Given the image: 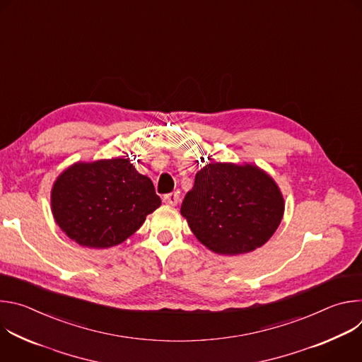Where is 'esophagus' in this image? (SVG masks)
<instances>
[{
    "label": "esophagus",
    "instance_id": "esophagus-1",
    "mask_svg": "<svg viewBox=\"0 0 362 362\" xmlns=\"http://www.w3.org/2000/svg\"><path fill=\"white\" fill-rule=\"evenodd\" d=\"M179 194L177 193H169V194H165L163 196V202L169 206H176L179 203Z\"/></svg>",
    "mask_w": 362,
    "mask_h": 362
}]
</instances>
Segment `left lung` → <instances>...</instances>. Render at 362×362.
I'll return each mask as SVG.
<instances>
[{
	"mask_svg": "<svg viewBox=\"0 0 362 362\" xmlns=\"http://www.w3.org/2000/svg\"><path fill=\"white\" fill-rule=\"evenodd\" d=\"M285 200L276 182L253 163L211 162L194 177L180 214L197 240L218 255L249 253L278 229Z\"/></svg>",
	"mask_w": 362,
	"mask_h": 362,
	"instance_id": "obj_1",
	"label": "left lung"
}]
</instances>
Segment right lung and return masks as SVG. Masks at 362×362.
<instances>
[{"instance_id": "add662e5", "label": "right lung", "mask_w": 362, "mask_h": 362, "mask_svg": "<svg viewBox=\"0 0 362 362\" xmlns=\"http://www.w3.org/2000/svg\"><path fill=\"white\" fill-rule=\"evenodd\" d=\"M160 204L153 182L123 158L77 162L51 189L56 223L71 240L94 249L124 242Z\"/></svg>"}]
</instances>
